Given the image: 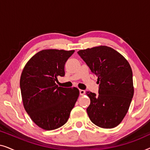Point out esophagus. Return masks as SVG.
I'll use <instances>...</instances> for the list:
<instances>
[{"mask_svg":"<svg viewBox=\"0 0 150 150\" xmlns=\"http://www.w3.org/2000/svg\"><path fill=\"white\" fill-rule=\"evenodd\" d=\"M85 90H82V89L80 90V95L83 96V95H84V94H85Z\"/></svg>","mask_w":150,"mask_h":150,"instance_id":"34e87169","label":"esophagus"}]
</instances>
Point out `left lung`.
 Instances as JSON below:
<instances>
[{
	"mask_svg": "<svg viewBox=\"0 0 150 150\" xmlns=\"http://www.w3.org/2000/svg\"><path fill=\"white\" fill-rule=\"evenodd\" d=\"M78 54L98 76V95L87 91L90 120L103 128L118 126L124 118L134 95L132 71L128 61L117 51L100 46L81 50Z\"/></svg>",
	"mask_w": 150,
	"mask_h": 150,
	"instance_id": "obj_1",
	"label": "left lung"
}]
</instances>
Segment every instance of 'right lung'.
<instances>
[{
	"label": "right lung",
	"mask_w": 150,
	"mask_h": 150,
	"mask_svg": "<svg viewBox=\"0 0 150 150\" xmlns=\"http://www.w3.org/2000/svg\"><path fill=\"white\" fill-rule=\"evenodd\" d=\"M74 50L49 49L37 53L28 61L20 81L22 102L31 120L41 128L52 130L67 122L79 96L76 87H58L64 66Z\"/></svg>",
	"instance_id": "1"
}]
</instances>
